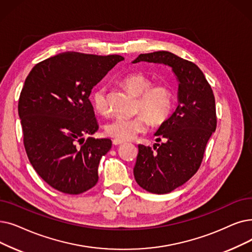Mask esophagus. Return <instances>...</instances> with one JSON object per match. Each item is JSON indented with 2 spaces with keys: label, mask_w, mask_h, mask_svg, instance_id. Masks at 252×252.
I'll list each match as a JSON object with an SVG mask.
<instances>
[{
  "label": "esophagus",
  "mask_w": 252,
  "mask_h": 252,
  "mask_svg": "<svg viewBox=\"0 0 252 252\" xmlns=\"http://www.w3.org/2000/svg\"><path fill=\"white\" fill-rule=\"evenodd\" d=\"M112 143H113V145L117 146V145H122V144H124L125 142H124V141H120V140H117V139H114V140L112 141Z\"/></svg>",
  "instance_id": "esophagus-1"
}]
</instances>
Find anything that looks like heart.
I'll return each mask as SVG.
<instances>
[{"label": "heart", "instance_id": "1", "mask_svg": "<svg viewBox=\"0 0 252 252\" xmlns=\"http://www.w3.org/2000/svg\"><path fill=\"white\" fill-rule=\"evenodd\" d=\"M123 84L126 89L138 95L136 106L137 113L132 118L116 117L105 126L108 136L120 141H127L138 135L145 134L149 123L153 126H159L167 122L174 106V94L168 83L152 85L147 76L135 73L126 76ZM95 111L101 115L109 114V105L105 87H99L93 94Z\"/></svg>", "mask_w": 252, "mask_h": 252}]
</instances>
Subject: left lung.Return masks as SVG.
<instances>
[{
	"label": "left lung",
	"instance_id": "obj_1",
	"mask_svg": "<svg viewBox=\"0 0 252 252\" xmlns=\"http://www.w3.org/2000/svg\"><path fill=\"white\" fill-rule=\"evenodd\" d=\"M168 64L179 81L178 106L156 133L161 144L138 145L134 176L152 193H168L198 172L206 145L216 129L215 97L201 69L169 51L143 53L133 62Z\"/></svg>",
	"mask_w": 252,
	"mask_h": 252
}]
</instances>
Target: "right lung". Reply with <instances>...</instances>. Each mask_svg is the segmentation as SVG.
<instances>
[{
  "mask_svg": "<svg viewBox=\"0 0 252 252\" xmlns=\"http://www.w3.org/2000/svg\"><path fill=\"white\" fill-rule=\"evenodd\" d=\"M124 60L68 51L38 63L29 73L18 101L24 145L32 168L54 189L79 194L96 184L101 158L112 142L91 137L99 125L90 95Z\"/></svg>",
  "mask_w": 252,
  "mask_h": 252,
  "instance_id": "1",
  "label": "right lung"
}]
</instances>
